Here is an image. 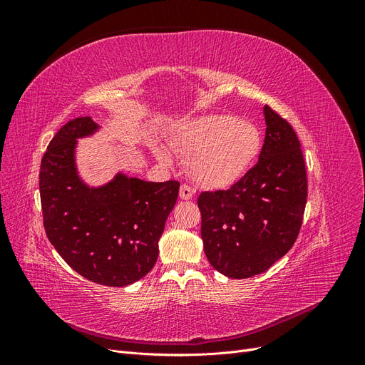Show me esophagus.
<instances>
[{"mask_svg":"<svg viewBox=\"0 0 365 365\" xmlns=\"http://www.w3.org/2000/svg\"><path fill=\"white\" fill-rule=\"evenodd\" d=\"M193 193H195V190L192 189L190 185L182 184V185L180 187V197H181V200H184V201H187V200H192V197H193Z\"/></svg>","mask_w":365,"mask_h":365,"instance_id":"34e87169","label":"esophagus"}]
</instances>
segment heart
I'll list each match as a JSON object with an SVG mask.
<instances>
[{
  "instance_id": "b5f03b06",
  "label": "heart",
  "mask_w": 365,
  "mask_h": 365,
  "mask_svg": "<svg viewBox=\"0 0 365 365\" xmlns=\"http://www.w3.org/2000/svg\"><path fill=\"white\" fill-rule=\"evenodd\" d=\"M262 145L256 125L227 114L195 118L172 141L176 152L192 153L190 176L207 189H224L237 182L257 160ZM155 153L163 163H170L164 149L157 148Z\"/></svg>"
}]
</instances>
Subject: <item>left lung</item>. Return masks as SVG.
I'll return each instance as SVG.
<instances>
[{"label": "left lung", "instance_id": "obj_1", "mask_svg": "<svg viewBox=\"0 0 365 365\" xmlns=\"http://www.w3.org/2000/svg\"><path fill=\"white\" fill-rule=\"evenodd\" d=\"M263 115L267 134L257 164L228 190L197 197L205 256L230 279L252 277L280 260L300 233L306 207L300 141L269 106Z\"/></svg>", "mask_w": 365, "mask_h": 365}]
</instances>
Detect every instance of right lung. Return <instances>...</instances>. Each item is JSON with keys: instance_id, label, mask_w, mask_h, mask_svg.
I'll return each instance as SVG.
<instances>
[{"instance_id": "obj_1", "label": "right lung", "mask_w": 365, "mask_h": 365, "mask_svg": "<svg viewBox=\"0 0 365 365\" xmlns=\"http://www.w3.org/2000/svg\"><path fill=\"white\" fill-rule=\"evenodd\" d=\"M101 129L91 117L63 125L43 153L39 192L43 228L61 257L82 277L105 286L143 279L178 200L180 182H149L118 172L90 187L76 165L77 140Z\"/></svg>"}]
</instances>
